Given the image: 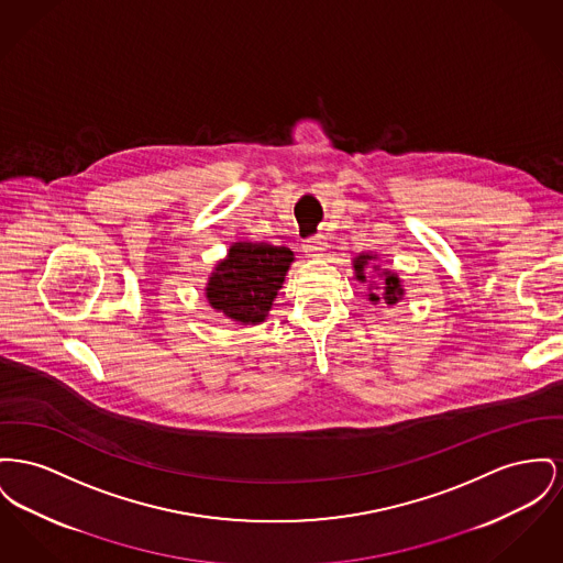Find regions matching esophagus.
Instances as JSON below:
<instances>
[{"mask_svg": "<svg viewBox=\"0 0 563 563\" xmlns=\"http://www.w3.org/2000/svg\"><path fill=\"white\" fill-rule=\"evenodd\" d=\"M325 249H328V242H325V235H321V233L303 240V253H308L310 257H321L325 253Z\"/></svg>", "mask_w": 563, "mask_h": 563, "instance_id": "34e87169", "label": "esophagus"}]
</instances>
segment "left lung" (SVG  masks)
Masks as SVG:
<instances>
[{"label":"left lung","instance_id":"1","mask_svg":"<svg viewBox=\"0 0 563 563\" xmlns=\"http://www.w3.org/2000/svg\"><path fill=\"white\" fill-rule=\"evenodd\" d=\"M367 260H372V255H360L357 260H355V272H357V280H365V265H367ZM387 274V272H385ZM401 294H404V289L399 287V278L394 276V274H387V278H385V294H383V299L387 301V303H396L397 299L401 298ZM378 296L376 294H369V301H378Z\"/></svg>","mask_w":563,"mask_h":563}]
</instances>
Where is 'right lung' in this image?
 Instances as JSON below:
<instances>
[{"instance_id":"add662e5","label":"right lung","mask_w":563,"mask_h":563,"mask_svg":"<svg viewBox=\"0 0 563 563\" xmlns=\"http://www.w3.org/2000/svg\"><path fill=\"white\" fill-rule=\"evenodd\" d=\"M294 253L265 242H238L228 260L217 265L206 296L212 308L242 323L264 321L276 298Z\"/></svg>"}]
</instances>
